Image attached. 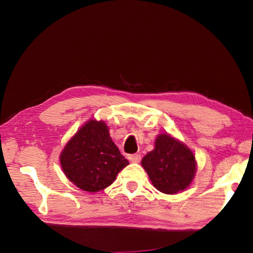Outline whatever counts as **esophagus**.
I'll use <instances>...</instances> for the list:
<instances>
[{
	"instance_id": "1",
	"label": "esophagus",
	"mask_w": 253,
	"mask_h": 253,
	"mask_svg": "<svg viewBox=\"0 0 253 253\" xmlns=\"http://www.w3.org/2000/svg\"><path fill=\"white\" fill-rule=\"evenodd\" d=\"M140 159H141L140 154H137V153H136V154H133V155L129 156V160H131L132 163H139Z\"/></svg>"
}]
</instances>
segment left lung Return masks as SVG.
Returning a JSON list of instances; mask_svg holds the SVG:
<instances>
[{
	"label": "left lung",
	"mask_w": 253,
	"mask_h": 253,
	"mask_svg": "<svg viewBox=\"0 0 253 253\" xmlns=\"http://www.w3.org/2000/svg\"><path fill=\"white\" fill-rule=\"evenodd\" d=\"M141 165L153 186L166 194L185 190L192 181L196 170L193 153L168 134L157 137L155 149L142 158Z\"/></svg>",
	"instance_id": "obj_1"
}]
</instances>
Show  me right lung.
Here are the masks:
<instances>
[{"label": "right lung", "mask_w": 253, "mask_h": 253, "mask_svg": "<svg viewBox=\"0 0 253 253\" xmlns=\"http://www.w3.org/2000/svg\"><path fill=\"white\" fill-rule=\"evenodd\" d=\"M60 163L76 186L97 192L112 185L128 160L120 154L104 122L90 120L66 144Z\"/></svg>", "instance_id": "1"}]
</instances>
